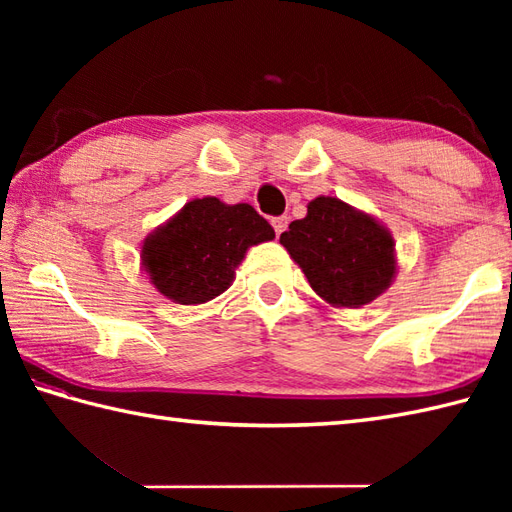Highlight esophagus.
Masks as SVG:
<instances>
[{
  "label": "esophagus",
  "instance_id": "obj_1",
  "mask_svg": "<svg viewBox=\"0 0 512 512\" xmlns=\"http://www.w3.org/2000/svg\"><path fill=\"white\" fill-rule=\"evenodd\" d=\"M273 228H275V233L277 235H281L288 228V217L286 215H279V217H273Z\"/></svg>",
  "mask_w": 512,
  "mask_h": 512
}]
</instances>
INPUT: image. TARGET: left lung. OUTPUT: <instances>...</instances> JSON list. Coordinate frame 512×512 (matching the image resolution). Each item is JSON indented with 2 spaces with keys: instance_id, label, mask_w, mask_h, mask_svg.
Returning a JSON list of instances; mask_svg holds the SVG:
<instances>
[{
  "instance_id": "left-lung-1",
  "label": "left lung",
  "mask_w": 512,
  "mask_h": 512,
  "mask_svg": "<svg viewBox=\"0 0 512 512\" xmlns=\"http://www.w3.org/2000/svg\"><path fill=\"white\" fill-rule=\"evenodd\" d=\"M279 242L301 266L319 297L334 306L361 308L394 277V242L374 217L336 198H317Z\"/></svg>"
}]
</instances>
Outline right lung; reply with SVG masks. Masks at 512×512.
<instances>
[{
    "label": "right lung",
    "mask_w": 512,
    "mask_h": 512,
    "mask_svg": "<svg viewBox=\"0 0 512 512\" xmlns=\"http://www.w3.org/2000/svg\"><path fill=\"white\" fill-rule=\"evenodd\" d=\"M273 237V226L250 204L202 198L147 239L143 262L162 295L191 306L222 295L246 248Z\"/></svg>",
    "instance_id": "right-lung-1"
}]
</instances>
